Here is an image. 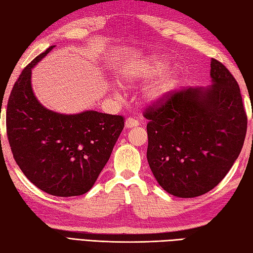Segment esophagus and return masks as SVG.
Masks as SVG:
<instances>
[{
    "label": "esophagus",
    "mask_w": 253,
    "mask_h": 253,
    "mask_svg": "<svg viewBox=\"0 0 253 253\" xmlns=\"http://www.w3.org/2000/svg\"><path fill=\"white\" fill-rule=\"evenodd\" d=\"M138 125H139V122L137 121V119H135V118H131V117L127 118V119H126V122H125V127H126V128L137 127Z\"/></svg>",
    "instance_id": "34e87169"
}]
</instances>
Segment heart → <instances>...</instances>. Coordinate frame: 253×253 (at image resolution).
<instances>
[{
  "mask_svg": "<svg viewBox=\"0 0 253 253\" xmlns=\"http://www.w3.org/2000/svg\"><path fill=\"white\" fill-rule=\"evenodd\" d=\"M168 63L160 55L153 57L146 63L127 68L124 72L125 78L130 81H146L155 79L164 74ZM176 84V76L165 75L149 84L144 90V97L151 104H157L168 97Z\"/></svg>",
  "mask_w": 253,
  "mask_h": 253,
  "instance_id": "obj_1",
  "label": "heart"
}]
</instances>
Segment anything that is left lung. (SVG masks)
<instances>
[{
  "mask_svg": "<svg viewBox=\"0 0 253 253\" xmlns=\"http://www.w3.org/2000/svg\"><path fill=\"white\" fill-rule=\"evenodd\" d=\"M212 84L182 89L144 111L148 119L147 161L158 184L177 198L215 187L245 143L248 119L239 84L212 59Z\"/></svg>",
  "mask_w": 253,
  "mask_h": 253,
  "instance_id": "8db88e82",
  "label": "left lung"
}]
</instances>
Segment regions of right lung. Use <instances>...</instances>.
Wrapping results in <instances>:
<instances>
[{
  "label": "right lung",
  "mask_w": 253,
  "mask_h": 253,
  "mask_svg": "<svg viewBox=\"0 0 253 253\" xmlns=\"http://www.w3.org/2000/svg\"><path fill=\"white\" fill-rule=\"evenodd\" d=\"M53 46L29 63L14 84L6 132L16 164L29 181L45 193L68 198L93 186L125 121L95 110L63 115L40 104L31 87V71Z\"/></svg>",
  "instance_id": "1"
}]
</instances>
